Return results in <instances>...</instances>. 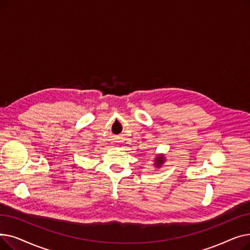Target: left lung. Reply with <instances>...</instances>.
Returning <instances> with one entry per match:
<instances>
[{"mask_svg": "<svg viewBox=\"0 0 250 250\" xmlns=\"http://www.w3.org/2000/svg\"><path fill=\"white\" fill-rule=\"evenodd\" d=\"M164 162H165V157L163 155H158L155 158V164L154 165L157 168H160Z\"/></svg>", "mask_w": 250, "mask_h": 250, "instance_id": "obj_1", "label": "left lung"}]
</instances>
